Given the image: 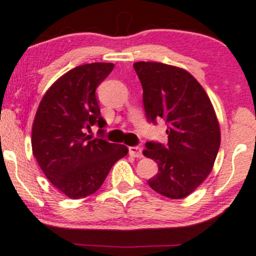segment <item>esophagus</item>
Returning a JSON list of instances; mask_svg holds the SVG:
<instances>
[{"label":"esophagus","instance_id":"1","mask_svg":"<svg viewBox=\"0 0 256 256\" xmlns=\"http://www.w3.org/2000/svg\"><path fill=\"white\" fill-rule=\"evenodd\" d=\"M128 152L132 158H143V152L140 146H130L128 148Z\"/></svg>","mask_w":256,"mask_h":256}]
</instances>
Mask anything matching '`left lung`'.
I'll list each match as a JSON object with an SVG mask.
<instances>
[{
    "label": "left lung",
    "instance_id": "obj_1",
    "mask_svg": "<svg viewBox=\"0 0 256 256\" xmlns=\"http://www.w3.org/2000/svg\"><path fill=\"white\" fill-rule=\"evenodd\" d=\"M146 118L167 122L168 143L146 142L143 155L158 164L148 180L154 190L182 199L208 178L220 146V124L210 98L200 83L181 68L137 62Z\"/></svg>",
    "mask_w": 256,
    "mask_h": 256
}]
</instances>
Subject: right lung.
Listing matches in <instances>:
<instances>
[{
    "label": "right lung",
    "mask_w": 256,
    "mask_h": 256,
    "mask_svg": "<svg viewBox=\"0 0 256 256\" xmlns=\"http://www.w3.org/2000/svg\"><path fill=\"white\" fill-rule=\"evenodd\" d=\"M113 68V63L74 68L48 89L36 113L33 155L50 182L72 199L96 192L113 164L128 152L122 144L86 134L95 124L106 125L95 90Z\"/></svg>",
    "instance_id": "right-lung-1"
}]
</instances>
